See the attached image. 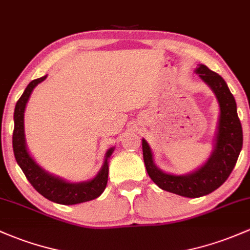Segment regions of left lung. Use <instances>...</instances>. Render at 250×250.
I'll list each match as a JSON object with an SVG mask.
<instances>
[{
    "mask_svg": "<svg viewBox=\"0 0 250 250\" xmlns=\"http://www.w3.org/2000/svg\"><path fill=\"white\" fill-rule=\"evenodd\" d=\"M194 72L211 88L219 106L213 150L208 161L195 170L182 175L166 173L157 167L151 147L146 139H142L144 165L152 181L163 190L186 198L203 197L221 187L235 167L243 144L237 106L227 82L204 64H199Z\"/></svg>",
    "mask_w": 250,
    "mask_h": 250,
    "instance_id": "obj_1",
    "label": "left lung"
}]
</instances>
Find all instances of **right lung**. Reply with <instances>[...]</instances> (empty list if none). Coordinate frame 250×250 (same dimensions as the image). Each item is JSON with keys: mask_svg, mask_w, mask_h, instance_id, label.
<instances>
[{"mask_svg": "<svg viewBox=\"0 0 250 250\" xmlns=\"http://www.w3.org/2000/svg\"><path fill=\"white\" fill-rule=\"evenodd\" d=\"M47 75L28 83L14 109V132H13V150L18 165L32 186L42 197L62 205H75L84 201L96 199L103 194L108 180V158L113 154L114 147L106 151L103 167L93 179L81 182H70L65 179L49 173L42 168L31 156L25 138V109L28 99L34 88L44 81Z\"/></svg>", "mask_w": 250, "mask_h": 250, "instance_id": "right-lung-1", "label": "right lung"}]
</instances>
